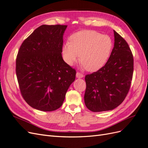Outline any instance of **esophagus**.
Wrapping results in <instances>:
<instances>
[{"instance_id":"34e87169","label":"esophagus","mask_w":148,"mask_h":148,"mask_svg":"<svg viewBox=\"0 0 148 148\" xmlns=\"http://www.w3.org/2000/svg\"><path fill=\"white\" fill-rule=\"evenodd\" d=\"M76 76H77V78H82L83 77V74H82V73L79 72V71H77V74H76Z\"/></svg>"}]
</instances>
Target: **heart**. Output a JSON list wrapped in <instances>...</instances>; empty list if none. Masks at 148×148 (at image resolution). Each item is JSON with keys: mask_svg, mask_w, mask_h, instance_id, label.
Returning a JSON list of instances; mask_svg holds the SVG:
<instances>
[{"mask_svg": "<svg viewBox=\"0 0 148 148\" xmlns=\"http://www.w3.org/2000/svg\"><path fill=\"white\" fill-rule=\"evenodd\" d=\"M113 49V41L109 35L93 30H83L73 34L70 42L62 47L66 64L72 65L79 59L89 71L101 69L108 60Z\"/></svg>", "mask_w": 148, "mask_h": 148, "instance_id": "b5f03b06", "label": "heart"}]
</instances>
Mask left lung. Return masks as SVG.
Wrapping results in <instances>:
<instances>
[{"label":"left lung","instance_id":"obj_1","mask_svg":"<svg viewBox=\"0 0 148 148\" xmlns=\"http://www.w3.org/2000/svg\"><path fill=\"white\" fill-rule=\"evenodd\" d=\"M114 47L107 63L95 72L85 76L84 99L92 112L113 110L124 101L130 88L133 56L127 41L115 31Z\"/></svg>","mask_w":148,"mask_h":148}]
</instances>
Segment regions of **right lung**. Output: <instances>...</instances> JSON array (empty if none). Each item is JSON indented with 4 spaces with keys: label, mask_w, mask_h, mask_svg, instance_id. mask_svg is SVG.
Returning <instances> with one entry per match:
<instances>
[{
    "label": "right lung",
    "mask_w": 148,
    "mask_h": 148,
    "mask_svg": "<svg viewBox=\"0 0 148 148\" xmlns=\"http://www.w3.org/2000/svg\"><path fill=\"white\" fill-rule=\"evenodd\" d=\"M67 25L40 26L25 39L16 59L20 92L33 108L53 111L62 106L76 70L62 59Z\"/></svg>",
    "instance_id": "obj_1"
}]
</instances>
